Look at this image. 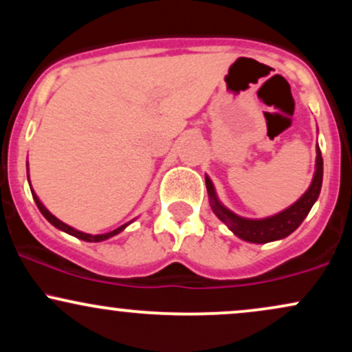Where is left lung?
<instances>
[{
  "mask_svg": "<svg viewBox=\"0 0 352 352\" xmlns=\"http://www.w3.org/2000/svg\"><path fill=\"white\" fill-rule=\"evenodd\" d=\"M205 184H207V192L210 197V207L213 213L223 221L227 227L241 240L250 241V243H268V241H276L281 238H286L302 223L308 217L311 207L318 200L319 192L322 185V157L319 147H316V170H314L313 180H311L309 188L296 200L292 207L285 208L276 215L260 218H245L233 213L218 200L215 187L208 175H205Z\"/></svg>",
  "mask_w": 352,
  "mask_h": 352,
  "instance_id": "left-lung-1",
  "label": "left lung"
}]
</instances>
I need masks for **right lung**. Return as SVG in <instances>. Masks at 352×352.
Masks as SVG:
<instances>
[{
  "label": "right lung",
  "instance_id": "obj_1",
  "mask_svg": "<svg viewBox=\"0 0 352 352\" xmlns=\"http://www.w3.org/2000/svg\"><path fill=\"white\" fill-rule=\"evenodd\" d=\"M30 187H31V184H30ZM31 193H33V199H34V201H36V205H38L39 212L43 213V217L46 218V220L50 221L51 225H54V227H56V228H59L60 232L69 233V235L76 236V238H79V240H84V241H96V243H98V241H104V240H107V238H111V236L117 235V233H120V232H122V230H125V227H127V225H131L132 221H134V220L129 221V223L122 225V227H119V228L112 230V232H109V233H102V235H91V233L79 232V230L72 228V227H69V225L64 223V221H60L59 218H56V217L52 215V213L50 212V210H47L46 207H44V205L41 204V200H39V199H38V195H36V193H34V190H31Z\"/></svg>",
  "mask_w": 352,
  "mask_h": 352
}]
</instances>
